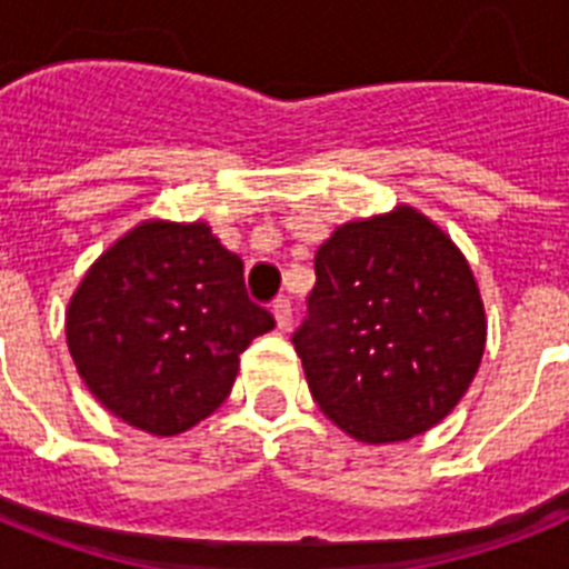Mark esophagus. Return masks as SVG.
<instances>
[{"mask_svg": "<svg viewBox=\"0 0 569 569\" xmlns=\"http://www.w3.org/2000/svg\"><path fill=\"white\" fill-rule=\"evenodd\" d=\"M273 316H276V325H279V330L290 328V321H293V308H290L288 296H279V299L273 301Z\"/></svg>", "mask_w": 569, "mask_h": 569, "instance_id": "34e87169", "label": "esophagus"}]
</instances>
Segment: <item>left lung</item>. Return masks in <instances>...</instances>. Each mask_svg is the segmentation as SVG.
<instances>
[{"label":"left lung","mask_w":569,"mask_h":569,"mask_svg":"<svg viewBox=\"0 0 569 569\" xmlns=\"http://www.w3.org/2000/svg\"><path fill=\"white\" fill-rule=\"evenodd\" d=\"M485 341L470 264L416 208L341 224L316 250L293 345L321 413L356 441L390 445L439 425L467 393Z\"/></svg>","instance_id":"left-lung-1"}]
</instances>
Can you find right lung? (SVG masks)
I'll return each instance as SVG.
<instances>
[{"instance_id": "1", "label": "right lung", "mask_w": 569, "mask_h": 569, "mask_svg": "<svg viewBox=\"0 0 569 569\" xmlns=\"http://www.w3.org/2000/svg\"><path fill=\"white\" fill-rule=\"evenodd\" d=\"M244 264L204 222L148 219L116 239L70 296L79 376L116 419L179 436L230 396L239 356L273 330Z\"/></svg>"}]
</instances>
